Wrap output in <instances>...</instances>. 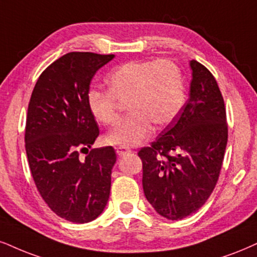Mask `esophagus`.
Segmentation results:
<instances>
[{"label": "esophagus", "mask_w": 257, "mask_h": 257, "mask_svg": "<svg viewBox=\"0 0 257 257\" xmlns=\"http://www.w3.org/2000/svg\"><path fill=\"white\" fill-rule=\"evenodd\" d=\"M132 153H134V151H132L130 148H125V147L116 148V155H118L119 157H123V156H126V155H130Z\"/></svg>", "instance_id": "1"}]
</instances>
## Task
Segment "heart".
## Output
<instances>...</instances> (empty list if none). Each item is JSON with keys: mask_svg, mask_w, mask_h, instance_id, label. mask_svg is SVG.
<instances>
[{"mask_svg": "<svg viewBox=\"0 0 257 257\" xmlns=\"http://www.w3.org/2000/svg\"><path fill=\"white\" fill-rule=\"evenodd\" d=\"M109 91L90 90L87 103L91 115L102 125L120 118V103H128L130 115L107 134L115 147H137L150 137L153 125L166 127L181 112L186 101L181 70L168 59L132 61L120 65L107 77Z\"/></svg>", "mask_w": 257, "mask_h": 257, "instance_id": "heart-1", "label": "heart"}]
</instances>
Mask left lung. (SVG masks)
I'll return each instance as SVG.
<instances>
[{
	"mask_svg": "<svg viewBox=\"0 0 257 257\" xmlns=\"http://www.w3.org/2000/svg\"><path fill=\"white\" fill-rule=\"evenodd\" d=\"M189 99L150 147L142 148L145 198L161 216L180 220L205 204L227 144L226 112L216 78L191 61Z\"/></svg>",
	"mask_w": 257,
	"mask_h": 257,
	"instance_id": "1",
	"label": "left lung"
}]
</instances>
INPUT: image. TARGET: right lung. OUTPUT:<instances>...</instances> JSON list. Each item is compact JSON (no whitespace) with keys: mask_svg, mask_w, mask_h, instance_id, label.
<instances>
[{"mask_svg":"<svg viewBox=\"0 0 257 257\" xmlns=\"http://www.w3.org/2000/svg\"><path fill=\"white\" fill-rule=\"evenodd\" d=\"M114 55L70 52L38 78L28 103L25 147L41 198L72 223L94 220L106 207L116 161L112 147L89 149L100 131L87 103L90 82ZM88 155L82 160L79 151Z\"/></svg>","mask_w":257,"mask_h":257,"instance_id":"1","label":"right lung"}]
</instances>
